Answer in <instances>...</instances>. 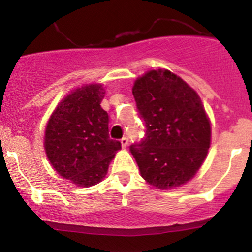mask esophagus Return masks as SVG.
<instances>
[{
	"label": "esophagus",
	"instance_id": "obj_1",
	"mask_svg": "<svg viewBox=\"0 0 252 252\" xmlns=\"http://www.w3.org/2000/svg\"><path fill=\"white\" fill-rule=\"evenodd\" d=\"M128 142H129V140H128V137H126V136H124L122 140H121V143H122L123 148H126V147H128Z\"/></svg>",
	"mask_w": 252,
	"mask_h": 252
}]
</instances>
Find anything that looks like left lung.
<instances>
[{"label":"left lung","mask_w":252,"mask_h":252,"mask_svg":"<svg viewBox=\"0 0 252 252\" xmlns=\"http://www.w3.org/2000/svg\"><path fill=\"white\" fill-rule=\"evenodd\" d=\"M146 134L130 146L141 175L158 189L189 181L206 158L211 124L200 97L168 70H152L132 86Z\"/></svg>","instance_id":"8db88e82"}]
</instances>
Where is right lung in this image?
I'll return each mask as SVG.
<instances>
[{
	"instance_id": "1",
	"label": "right lung",
	"mask_w": 252,
	"mask_h": 252,
	"mask_svg": "<svg viewBox=\"0 0 252 252\" xmlns=\"http://www.w3.org/2000/svg\"><path fill=\"white\" fill-rule=\"evenodd\" d=\"M105 90L90 84L58 104L45 131V150L54 169L77 186L90 187L105 178L110 161L121 149L109 137V116L102 109Z\"/></svg>"
}]
</instances>
